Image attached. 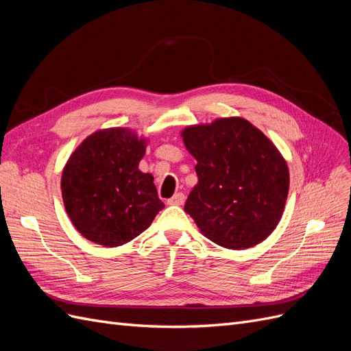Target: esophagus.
Masks as SVG:
<instances>
[{
  "instance_id": "obj_1",
  "label": "esophagus",
  "mask_w": 351,
  "mask_h": 351,
  "mask_svg": "<svg viewBox=\"0 0 351 351\" xmlns=\"http://www.w3.org/2000/svg\"><path fill=\"white\" fill-rule=\"evenodd\" d=\"M184 200H186V196H184L183 193H176L171 199H168V200H167V204H168V205H176V206H180V205H183V204H184Z\"/></svg>"
}]
</instances>
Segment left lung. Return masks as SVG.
Segmentation results:
<instances>
[{"instance_id": "8db88e82", "label": "left lung", "mask_w": 351, "mask_h": 351, "mask_svg": "<svg viewBox=\"0 0 351 351\" xmlns=\"http://www.w3.org/2000/svg\"><path fill=\"white\" fill-rule=\"evenodd\" d=\"M182 137L197 161V184L184 210L202 234L234 250L267 239L282 217L290 187L277 146L241 117L187 125Z\"/></svg>"}]
</instances>
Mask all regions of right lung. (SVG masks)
<instances>
[{"mask_svg":"<svg viewBox=\"0 0 351 351\" xmlns=\"http://www.w3.org/2000/svg\"><path fill=\"white\" fill-rule=\"evenodd\" d=\"M147 139L127 127L88 136L62 168L61 193L73 226L105 247L132 241L164 208L154 177L139 169Z\"/></svg>","mask_w":351,"mask_h":351,"instance_id":"1","label":"right lung"}]
</instances>
